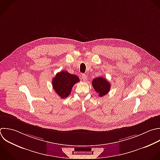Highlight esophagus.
<instances>
[{
  "label": "esophagus",
  "mask_w": 160,
  "mask_h": 160,
  "mask_svg": "<svg viewBox=\"0 0 160 160\" xmlns=\"http://www.w3.org/2000/svg\"><path fill=\"white\" fill-rule=\"evenodd\" d=\"M81 78H82V79L84 81H87V76L86 74H82L81 75Z\"/></svg>",
  "instance_id": "esophagus-1"
}]
</instances>
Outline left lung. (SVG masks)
<instances>
[{
	"label": "left lung",
	"instance_id": "1",
	"mask_svg": "<svg viewBox=\"0 0 160 160\" xmlns=\"http://www.w3.org/2000/svg\"><path fill=\"white\" fill-rule=\"evenodd\" d=\"M92 85L94 90L99 94V96L100 97H102L108 94L111 88L109 82L102 77L94 79L92 81Z\"/></svg>",
	"mask_w": 160,
	"mask_h": 160
}]
</instances>
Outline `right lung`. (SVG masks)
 Wrapping results in <instances>:
<instances>
[{
	"instance_id": "obj_1",
	"label": "right lung",
	"mask_w": 160,
	"mask_h": 160,
	"mask_svg": "<svg viewBox=\"0 0 160 160\" xmlns=\"http://www.w3.org/2000/svg\"><path fill=\"white\" fill-rule=\"evenodd\" d=\"M52 82V87L56 92L64 99L71 94L73 86L79 82V78L76 75L62 71L56 75Z\"/></svg>"
}]
</instances>
